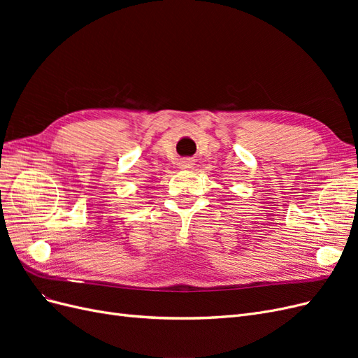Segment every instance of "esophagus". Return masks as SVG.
<instances>
[{"instance_id": "obj_1", "label": "esophagus", "mask_w": 358, "mask_h": 358, "mask_svg": "<svg viewBox=\"0 0 358 358\" xmlns=\"http://www.w3.org/2000/svg\"><path fill=\"white\" fill-rule=\"evenodd\" d=\"M182 167H183V169H191V167H192V161H191V159L182 161Z\"/></svg>"}]
</instances>
